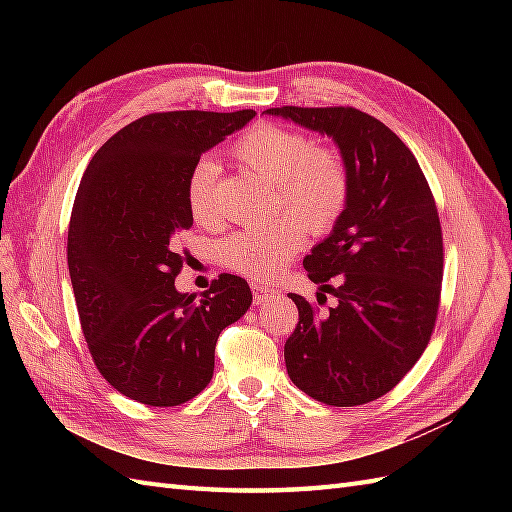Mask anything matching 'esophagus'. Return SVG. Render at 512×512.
I'll return each instance as SVG.
<instances>
[{
	"instance_id": "34e87169",
	"label": "esophagus",
	"mask_w": 512,
	"mask_h": 512,
	"mask_svg": "<svg viewBox=\"0 0 512 512\" xmlns=\"http://www.w3.org/2000/svg\"><path fill=\"white\" fill-rule=\"evenodd\" d=\"M250 288H253V297H255V303L259 306V303H266L270 299H277L281 295V290H277L275 286L270 284H250Z\"/></svg>"
}]
</instances>
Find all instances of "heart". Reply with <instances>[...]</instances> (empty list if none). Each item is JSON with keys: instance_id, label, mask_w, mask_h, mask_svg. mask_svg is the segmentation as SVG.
<instances>
[{"instance_id": "heart-1", "label": "heart", "mask_w": 512, "mask_h": 512, "mask_svg": "<svg viewBox=\"0 0 512 512\" xmlns=\"http://www.w3.org/2000/svg\"><path fill=\"white\" fill-rule=\"evenodd\" d=\"M233 158L275 184L277 209L295 216L273 224L246 228L228 235L220 244L224 266L246 277H268L295 257L308 233H328L339 220L350 198V167L339 149L314 147L312 140L295 129L259 123L239 136ZM220 167L202 158L191 167L184 198L198 224H211L217 215L215 184Z\"/></svg>"}]
</instances>
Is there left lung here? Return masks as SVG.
<instances>
[{"label":"left lung","instance_id":"1","mask_svg":"<svg viewBox=\"0 0 512 512\" xmlns=\"http://www.w3.org/2000/svg\"><path fill=\"white\" fill-rule=\"evenodd\" d=\"M266 114L332 136L352 180L332 233L303 259L310 281L339 303L319 310L290 292L299 323L284 347L288 376L325 405H365L405 378L436 328L444 266L436 200L416 156L378 118L341 105Z\"/></svg>","mask_w":512,"mask_h":512}]
</instances>
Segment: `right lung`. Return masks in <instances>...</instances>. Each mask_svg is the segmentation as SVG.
I'll return each mask as SVG.
<instances>
[{"instance_id":"add662e5","label":"right lung","mask_w":512,"mask_h":512,"mask_svg":"<svg viewBox=\"0 0 512 512\" xmlns=\"http://www.w3.org/2000/svg\"><path fill=\"white\" fill-rule=\"evenodd\" d=\"M253 110L158 112L96 151L76 191L68 268L94 365L123 396L176 407L211 383L215 343L250 308L242 277L220 275L202 299L176 290L178 235L193 224L184 184L206 149Z\"/></svg>"}]
</instances>
